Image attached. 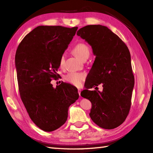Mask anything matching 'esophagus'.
<instances>
[{
	"label": "esophagus",
	"instance_id": "34e87169",
	"mask_svg": "<svg viewBox=\"0 0 153 153\" xmlns=\"http://www.w3.org/2000/svg\"><path fill=\"white\" fill-rule=\"evenodd\" d=\"M78 92H79V96H80V92H81V89H80V88H79V89H78Z\"/></svg>",
	"mask_w": 153,
	"mask_h": 153
}]
</instances>
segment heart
I'll use <instances>...</instances> for the list:
<instances>
[{
  "label": "heart",
  "instance_id": "1",
  "mask_svg": "<svg viewBox=\"0 0 153 153\" xmlns=\"http://www.w3.org/2000/svg\"><path fill=\"white\" fill-rule=\"evenodd\" d=\"M73 53L78 58L82 60V59L86 56H89L90 55V49L88 46L85 43H78L74 45L73 49ZM64 62V57L61 56L60 61H59V66L62 67ZM86 75L85 73L80 72H74V73H68L65 76L64 79L67 82L75 86H80L82 83L85 80Z\"/></svg>",
  "mask_w": 153,
  "mask_h": 153
}]
</instances>
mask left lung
<instances>
[{
    "label": "left lung",
    "mask_w": 153,
    "mask_h": 153,
    "mask_svg": "<svg viewBox=\"0 0 153 153\" xmlns=\"http://www.w3.org/2000/svg\"><path fill=\"white\" fill-rule=\"evenodd\" d=\"M76 34L88 42L96 56L86 89L80 95L91 102L89 115L96 125L106 129L116 128L129 114L135 83L129 49L116 34L102 25L86 26ZM100 83L102 92L88 90Z\"/></svg>",
    "instance_id": "obj_1"
}]
</instances>
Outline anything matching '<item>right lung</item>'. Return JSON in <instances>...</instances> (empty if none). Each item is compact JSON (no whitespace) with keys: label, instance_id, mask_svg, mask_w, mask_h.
Masks as SVG:
<instances>
[{"label":"right lung","instance_id":"right-lung-1","mask_svg":"<svg viewBox=\"0 0 153 153\" xmlns=\"http://www.w3.org/2000/svg\"><path fill=\"white\" fill-rule=\"evenodd\" d=\"M78 27L39 26L24 37L15 55L18 88L31 120L44 131L66 122L70 105L79 97L77 89L61 82L53 88L59 61ZM74 88V90L72 88Z\"/></svg>","mask_w":153,"mask_h":153}]
</instances>
